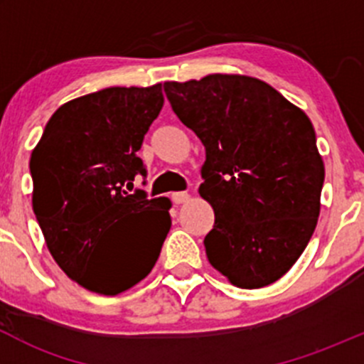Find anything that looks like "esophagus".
<instances>
[{"instance_id":"esophagus-1","label":"esophagus","mask_w":364,"mask_h":364,"mask_svg":"<svg viewBox=\"0 0 364 364\" xmlns=\"http://www.w3.org/2000/svg\"><path fill=\"white\" fill-rule=\"evenodd\" d=\"M171 199L174 204H183L190 199V196L186 192H176V193H172Z\"/></svg>"}]
</instances>
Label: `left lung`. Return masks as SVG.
I'll list each match as a JSON object with an SVG mask.
<instances>
[{
	"label": "left lung",
	"instance_id": "1",
	"mask_svg": "<svg viewBox=\"0 0 364 364\" xmlns=\"http://www.w3.org/2000/svg\"><path fill=\"white\" fill-rule=\"evenodd\" d=\"M164 91L205 149L199 193L215 211L204 237L209 262L241 289L273 284L317 225L324 164L314 124L253 77L213 73L164 82Z\"/></svg>",
	"mask_w": 364,
	"mask_h": 364
}]
</instances>
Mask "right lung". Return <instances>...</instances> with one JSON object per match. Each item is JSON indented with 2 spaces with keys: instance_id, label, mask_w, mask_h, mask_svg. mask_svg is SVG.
Wrapping results in <instances>:
<instances>
[{
  "instance_id": "add662e5",
  "label": "right lung",
  "mask_w": 364,
  "mask_h": 364,
  "mask_svg": "<svg viewBox=\"0 0 364 364\" xmlns=\"http://www.w3.org/2000/svg\"><path fill=\"white\" fill-rule=\"evenodd\" d=\"M164 107L161 84L105 87L61 105L33 149V211L58 266L116 296L146 278L171 229V200L134 188L137 156Z\"/></svg>"
}]
</instances>
